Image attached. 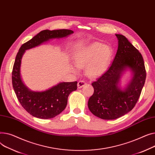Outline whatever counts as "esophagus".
<instances>
[{
    "mask_svg": "<svg viewBox=\"0 0 155 155\" xmlns=\"http://www.w3.org/2000/svg\"><path fill=\"white\" fill-rule=\"evenodd\" d=\"M86 84V83L83 81V80H80L78 83V88H81L82 87H83L84 86H85Z\"/></svg>",
    "mask_w": 155,
    "mask_h": 155,
    "instance_id": "34e87169",
    "label": "esophagus"
}]
</instances>
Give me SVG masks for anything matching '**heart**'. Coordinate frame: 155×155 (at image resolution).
<instances>
[{"mask_svg": "<svg viewBox=\"0 0 155 155\" xmlns=\"http://www.w3.org/2000/svg\"><path fill=\"white\" fill-rule=\"evenodd\" d=\"M112 55L110 48L94 42L76 52L74 61L78 68H86V73L90 78L101 74L106 69Z\"/></svg>", "mask_w": 155, "mask_h": 155, "instance_id": "obj_1", "label": "heart"}]
</instances>
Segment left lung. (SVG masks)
Listing matches in <instances>:
<instances>
[{
  "label": "left lung",
  "instance_id": "obj_1",
  "mask_svg": "<svg viewBox=\"0 0 155 155\" xmlns=\"http://www.w3.org/2000/svg\"><path fill=\"white\" fill-rule=\"evenodd\" d=\"M118 48L113 61L92 83L94 93L88 101L90 111L103 120H114L131 111L140 98L147 78L141 54L121 34H116ZM130 68L134 76L124 90L117 87L121 72Z\"/></svg>",
  "mask_w": 155,
  "mask_h": 155
}]
</instances>
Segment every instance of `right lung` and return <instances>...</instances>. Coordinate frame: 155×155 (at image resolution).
Returning a JSON list of instances; mask_svg holds the SVG:
<instances>
[{"label": "right lung", "instance_id": "add662e5", "mask_svg": "<svg viewBox=\"0 0 155 155\" xmlns=\"http://www.w3.org/2000/svg\"><path fill=\"white\" fill-rule=\"evenodd\" d=\"M73 32L69 29L42 31L23 44L17 54L12 72L13 88L22 106L34 117L50 119L60 114L66 107L69 94L77 89L78 83L77 81L61 83L45 91H31L24 84L21 78L20 66L23 54L25 50L50 39L66 37Z\"/></svg>", "mask_w": 155, "mask_h": 155}]
</instances>
